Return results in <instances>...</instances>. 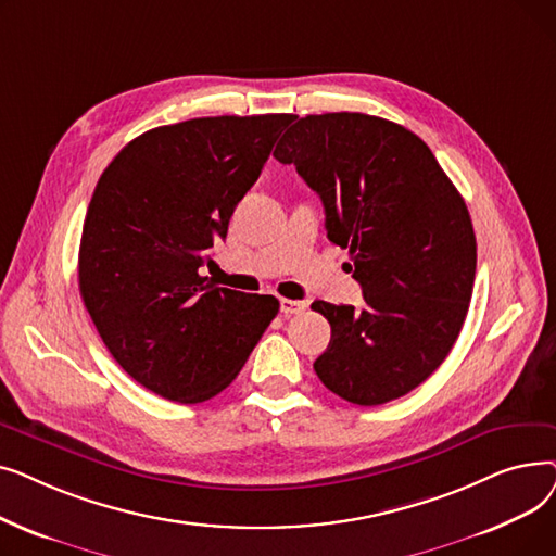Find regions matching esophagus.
<instances>
[{
    "instance_id": "1",
    "label": "esophagus",
    "mask_w": 556,
    "mask_h": 556,
    "mask_svg": "<svg viewBox=\"0 0 556 556\" xmlns=\"http://www.w3.org/2000/svg\"><path fill=\"white\" fill-rule=\"evenodd\" d=\"M306 306H308V302H295V300H281V304H279V308H281L283 315L302 313V311H306Z\"/></svg>"
}]
</instances>
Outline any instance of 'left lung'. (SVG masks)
Masks as SVG:
<instances>
[{
	"mask_svg": "<svg viewBox=\"0 0 556 556\" xmlns=\"http://www.w3.org/2000/svg\"><path fill=\"white\" fill-rule=\"evenodd\" d=\"M273 155L323 200L327 237L363 288V308L311 304L331 325L319 381L356 405L413 392L451 354L473 295L464 198L415 132L371 114L302 116Z\"/></svg>",
	"mask_w": 556,
	"mask_h": 556,
	"instance_id": "8db88e82",
	"label": "left lung"
}]
</instances>
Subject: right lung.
<instances>
[{"label":"right lung","mask_w":556,"mask_h":556,"mask_svg":"<svg viewBox=\"0 0 556 556\" xmlns=\"http://www.w3.org/2000/svg\"><path fill=\"white\" fill-rule=\"evenodd\" d=\"M293 114L202 116L139 135L94 189L78 288L112 358L175 403L223 392L279 313L204 277Z\"/></svg>","instance_id":"add662e5"}]
</instances>
